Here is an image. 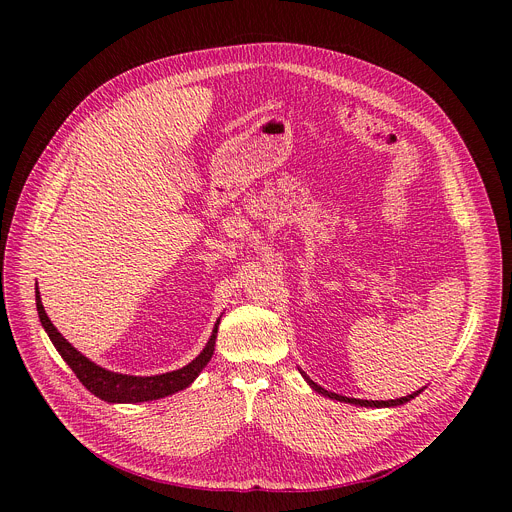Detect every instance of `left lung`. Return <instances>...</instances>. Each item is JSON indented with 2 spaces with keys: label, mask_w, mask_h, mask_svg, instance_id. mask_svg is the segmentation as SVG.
<instances>
[{
  "label": "left lung",
  "mask_w": 512,
  "mask_h": 512,
  "mask_svg": "<svg viewBox=\"0 0 512 512\" xmlns=\"http://www.w3.org/2000/svg\"><path fill=\"white\" fill-rule=\"evenodd\" d=\"M301 371V369H299ZM301 375L305 378V382L317 392V394H321V396H326V398H332V400H338V402H348V405H355V407H373V409H390V407H400V405H405V402H409V400H413L415 396H419L421 392H423V388L421 390H417V392H413V394H407V396H402V398H394V400H363V398H348V396H342V394H336V392H328L326 388H321L319 384H315L309 375L305 373V371H301Z\"/></svg>",
  "instance_id": "left-lung-1"
}]
</instances>
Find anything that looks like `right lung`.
Segmentation results:
<instances>
[{
    "label": "right lung",
    "mask_w": 512,
    "mask_h": 512,
    "mask_svg": "<svg viewBox=\"0 0 512 512\" xmlns=\"http://www.w3.org/2000/svg\"><path fill=\"white\" fill-rule=\"evenodd\" d=\"M35 301H37V313H39L43 330L47 332L49 340L53 342V346H56V351L62 355V359L68 363V367L76 373L80 384H83L97 398L112 402V405H116V402H147V400L166 398L170 394H176L191 386L213 357L215 338H218V326L222 319L220 315V319L215 321L207 344L203 346V351L188 365L176 371L159 373V375H126V373L105 369L93 363L80 351H76V348L58 332V328L53 326L51 319L47 317L45 307L41 303L39 286L35 288Z\"/></svg>",
    "instance_id": "add662e5"
}]
</instances>
